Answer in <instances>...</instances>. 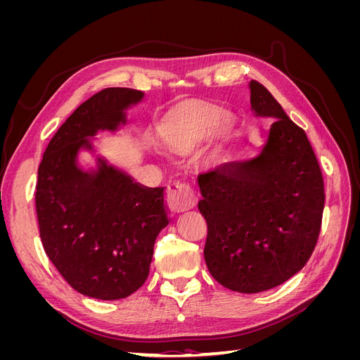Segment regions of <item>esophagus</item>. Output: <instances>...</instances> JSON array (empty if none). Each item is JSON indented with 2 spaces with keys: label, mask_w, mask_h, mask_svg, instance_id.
<instances>
[{
  "label": "esophagus",
  "mask_w": 360,
  "mask_h": 360,
  "mask_svg": "<svg viewBox=\"0 0 360 360\" xmlns=\"http://www.w3.org/2000/svg\"><path fill=\"white\" fill-rule=\"evenodd\" d=\"M167 204L169 210L180 213L193 209L197 204V195L188 183L179 180L171 181L167 188Z\"/></svg>",
  "instance_id": "34e87169"
}]
</instances>
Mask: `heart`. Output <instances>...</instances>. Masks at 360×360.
<instances>
[{
  "label": "heart",
  "instance_id": "obj_1",
  "mask_svg": "<svg viewBox=\"0 0 360 360\" xmlns=\"http://www.w3.org/2000/svg\"><path fill=\"white\" fill-rule=\"evenodd\" d=\"M228 120L222 110L216 108H198L181 114L179 118L163 126L159 132L162 146L176 151V153H189L204 139L221 129Z\"/></svg>",
  "mask_w": 360,
  "mask_h": 360
}]
</instances>
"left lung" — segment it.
<instances>
[{
	"label": "left lung",
	"mask_w": 360,
	"mask_h": 360,
	"mask_svg": "<svg viewBox=\"0 0 360 360\" xmlns=\"http://www.w3.org/2000/svg\"><path fill=\"white\" fill-rule=\"evenodd\" d=\"M249 90L255 115L275 122L255 158L200 174L198 209L212 276L252 294L284 284L308 263L321 228L324 183L304 130L264 85L250 81Z\"/></svg>",
	"instance_id": "8db88e82"
}]
</instances>
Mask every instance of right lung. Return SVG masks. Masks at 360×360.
Instances as JSON below:
<instances>
[{"label":"right lung","instance_id":"obj_1","mask_svg":"<svg viewBox=\"0 0 360 360\" xmlns=\"http://www.w3.org/2000/svg\"><path fill=\"white\" fill-rule=\"evenodd\" d=\"M143 91L105 89L79 105L52 136L37 171L36 212L45 252L84 296L124 299L144 284L159 233L169 224L163 188H147L102 159L78 167L99 130L126 123Z\"/></svg>","mask_w":360,"mask_h":360}]
</instances>
